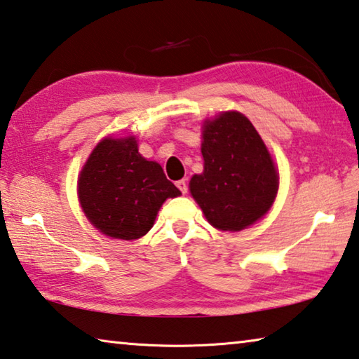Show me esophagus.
Returning a JSON list of instances; mask_svg holds the SVG:
<instances>
[{"mask_svg":"<svg viewBox=\"0 0 359 359\" xmlns=\"http://www.w3.org/2000/svg\"><path fill=\"white\" fill-rule=\"evenodd\" d=\"M175 185H177V188H179V190L182 191V193H187L188 191V184H187V180L185 179H182V180H179L177 182V184H175Z\"/></svg>","mask_w":359,"mask_h":359,"instance_id":"obj_1","label":"esophagus"}]
</instances>
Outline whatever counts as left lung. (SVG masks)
<instances>
[{"label": "left lung", "mask_w": 359, "mask_h": 359, "mask_svg": "<svg viewBox=\"0 0 359 359\" xmlns=\"http://www.w3.org/2000/svg\"><path fill=\"white\" fill-rule=\"evenodd\" d=\"M203 174L190 191L208 222L222 231H241L274 203L278 175L263 139L239 112H223L204 125Z\"/></svg>", "instance_id": "obj_1"}]
</instances>
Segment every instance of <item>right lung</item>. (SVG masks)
<instances>
[{"label":"right lung","mask_w":359,"mask_h":359,"mask_svg":"<svg viewBox=\"0 0 359 359\" xmlns=\"http://www.w3.org/2000/svg\"><path fill=\"white\" fill-rule=\"evenodd\" d=\"M77 191L93 226L123 241L147 234L161 204L180 194L158 163L141 156L135 137H107L96 145L79 177Z\"/></svg>","instance_id":"right-lung-1"}]
</instances>
